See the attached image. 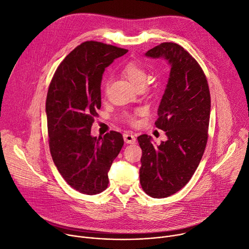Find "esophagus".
I'll return each mask as SVG.
<instances>
[{
	"label": "esophagus",
	"mask_w": 249,
	"mask_h": 249,
	"mask_svg": "<svg viewBox=\"0 0 249 249\" xmlns=\"http://www.w3.org/2000/svg\"><path fill=\"white\" fill-rule=\"evenodd\" d=\"M124 140L125 143H135L136 142V137L132 133L125 132L124 133Z\"/></svg>",
	"instance_id": "esophagus-1"
}]
</instances>
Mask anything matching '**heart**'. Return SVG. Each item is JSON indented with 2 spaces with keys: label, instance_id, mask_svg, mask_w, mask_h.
I'll list each match as a JSON object with an SVG mask.
<instances>
[{
  "label": "heart",
  "instance_id": "heart-1",
  "mask_svg": "<svg viewBox=\"0 0 249 249\" xmlns=\"http://www.w3.org/2000/svg\"><path fill=\"white\" fill-rule=\"evenodd\" d=\"M122 73L136 88L144 87L149 81V72L142 65L137 62H129L125 64L122 69ZM130 121L133 122V119L130 118Z\"/></svg>",
  "mask_w": 249,
  "mask_h": 249
}]
</instances>
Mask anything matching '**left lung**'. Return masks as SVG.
I'll list each match as a JSON object with an SVG mask.
<instances>
[{
    "instance_id": "left-lung-1",
    "label": "left lung",
    "mask_w": 249,
    "mask_h": 249,
    "mask_svg": "<svg viewBox=\"0 0 249 249\" xmlns=\"http://www.w3.org/2000/svg\"><path fill=\"white\" fill-rule=\"evenodd\" d=\"M144 54L165 60L170 69L156 122L167 140L154 145L147 135L138 138L142 149V187L151 197L164 198L189 181L201 160L207 142L210 94L203 71L181 46L162 43Z\"/></svg>"
}]
</instances>
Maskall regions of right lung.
Segmentation results:
<instances>
[{"label": "right lung", "instance_id": "add662e5", "mask_svg": "<svg viewBox=\"0 0 249 249\" xmlns=\"http://www.w3.org/2000/svg\"><path fill=\"white\" fill-rule=\"evenodd\" d=\"M128 51L100 42H85L56 69L50 84L46 114L53 160L73 189L92 196L108 184L111 163L124 145L120 132L90 135L101 108L103 73Z\"/></svg>", "mask_w": 249, "mask_h": 249}]
</instances>
